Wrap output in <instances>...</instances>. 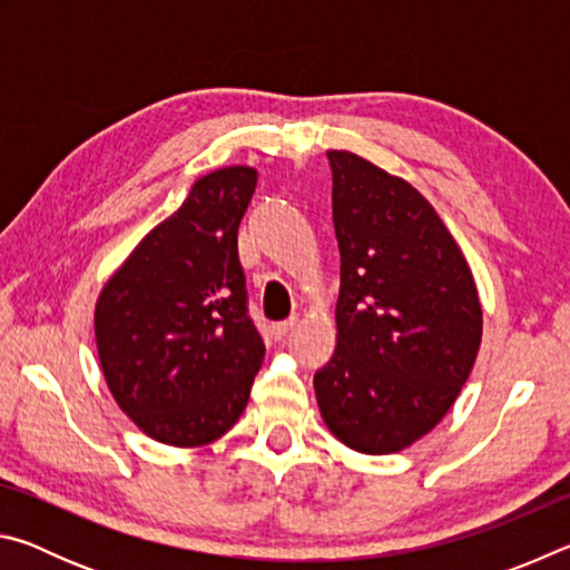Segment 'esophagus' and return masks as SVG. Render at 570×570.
<instances>
[{
  "instance_id": "34e87169",
  "label": "esophagus",
  "mask_w": 570,
  "mask_h": 570,
  "mask_svg": "<svg viewBox=\"0 0 570 570\" xmlns=\"http://www.w3.org/2000/svg\"><path fill=\"white\" fill-rule=\"evenodd\" d=\"M298 324V316H288L286 322H278L276 326H274V334L278 336V340H284V336L294 330V326Z\"/></svg>"
}]
</instances>
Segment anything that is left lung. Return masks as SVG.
Returning <instances> with one entry per match:
<instances>
[{"label": "left lung", "mask_w": 570, "mask_h": 570, "mask_svg": "<svg viewBox=\"0 0 570 570\" xmlns=\"http://www.w3.org/2000/svg\"><path fill=\"white\" fill-rule=\"evenodd\" d=\"M342 256L336 350L314 374L332 435L364 455L417 442L455 404L482 340L470 266L407 180L330 150Z\"/></svg>", "instance_id": "8db88e82"}]
</instances>
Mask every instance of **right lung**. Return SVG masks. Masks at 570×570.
I'll return each instance as SVG.
<instances>
[{
    "instance_id": "obj_1",
    "label": "right lung",
    "mask_w": 570,
    "mask_h": 570,
    "mask_svg": "<svg viewBox=\"0 0 570 570\" xmlns=\"http://www.w3.org/2000/svg\"><path fill=\"white\" fill-rule=\"evenodd\" d=\"M256 180L248 166L198 178L95 304L108 390L138 430L163 445L200 448L226 435L264 362L238 262V224Z\"/></svg>"
}]
</instances>
